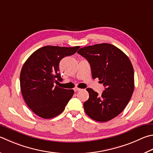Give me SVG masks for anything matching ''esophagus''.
<instances>
[{
	"label": "esophagus",
	"instance_id": "obj_1",
	"mask_svg": "<svg viewBox=\"0 0 153 153\" xmlns=\"http://www.w3.org/2000/svg\"><path fill=\"white\" fill-rule=\"evenodd\" d=\"M81 90H82V89H80V88H74V91H80Z\"/></svg>",
	"mask_w": 153,
	"mask_h": 153
}]
</instances>
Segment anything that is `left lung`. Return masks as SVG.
<instances>
[{
	"label": "left lung",
	"mask_w": 153,
	"mask_h": 153,
	"mask_svg": "<svg viewBox=\"0 0 153 153\" xmlns=\"http://www.w3.org/2000/svg\"><path fill=\"white\" fill-rule=\"evenodd\" d=\"M77 53L88 61L93 79L98 77L105 88L101 96L86 89L89 93V99L84 103L86 114L101 123L112 120L124 110L134 91V69L129 58L109 43L85 47Z\"/></svg>",
	"instance_id": "left-lung-1"
}]
</instances>
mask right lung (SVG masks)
<instances>
[{"instance_id":"right-lung-1","label":"right lung","mask_w":153,"mask_h":153,"mask_svg":"<svg viewBox=\"0 0 153 153\" xmlns=\"http://www.w3.org/2000/svg\"><path fill=\"white\" fill-rule=\"evenodd\" d=\"M79 48L47 45L36 50L25 62L20 74L21 93L27 105L37 116L45 119L55 117L73 96V90L54 86V83L63 80L59 73L60 61Z\"/></svg>"}]
</instances>
